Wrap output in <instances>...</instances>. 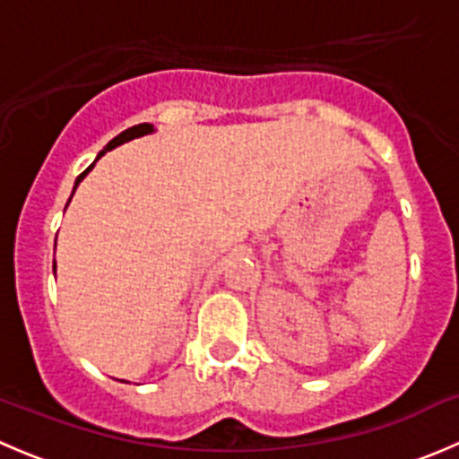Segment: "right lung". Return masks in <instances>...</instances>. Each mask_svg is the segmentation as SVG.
<instances>
[{"mask_svg": "<svg viewBox=\"0 0 459 459\" xmlns=\"http://www.w3.org/2000/svg\"><path fill=\"white\" fill-rule=\"evenodd\" d=\"M148 133H152V124H137V126H133V128H126V131H124V133H119V135L115 137V140H110L108 143H106V148H104V151H100V155H97V160H100V157L104 155L106 151H113L115 146H119V143H124V142H128V140H135V137H142V135H148ZM97 160H95V161H97ZM95 161H92V164L88 166V169L84 170V173H82L80 178L75 179V188L80 186V182H82V179L86 178V175H88V170H91L92 166H95ZM75 188H73V193H75ZM71 197H73V195H71ZM68 202H71V200H68ZM66 206H68V204H66ZM53 271H55V266H53Z\"/></svg>", "mask_w": 459, "mask_h": 459, "instance_id": "1", "label": "right lung"}]
</instances>
